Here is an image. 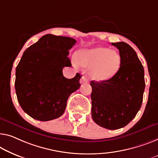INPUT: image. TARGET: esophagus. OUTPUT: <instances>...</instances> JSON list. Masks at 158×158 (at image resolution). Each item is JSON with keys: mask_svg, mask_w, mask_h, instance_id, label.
Wrapping results in <instances>:
<instances>
[{"mask_svg": "<svg viewBox=\"0 0 158 158\" xmlns=\"http://www.w3.org/2000/svg\"><path fill=\"white\" fill-rule=\"evenodd\" d=\"M89 83V79L85 76H83L80 79V84H87Z\"/></svg>", "mask_w": 158, "mask_h": 158, "instance_id": "34e87169", "label": "esophagus"}]
</instances>
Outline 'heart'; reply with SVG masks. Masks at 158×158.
<instances>
[{"label":"heart","mask_w":158,"mask_h":158,"mask_svg":"<svg viewBox=\"0 0 158 158\" xmlns=\"http://www.w3.org/2000/svg\"><path fill=\"white\" fill-rule=\"evenodd\" d=\"M77 63L81 67L91 68L90 76L96 81H106L114 77L121 67V56L116 51L98 47L83 49L79 53Z\"/></svg>","instance_id":"1"}]
</instances>
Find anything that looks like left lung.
Segmentation results:
<instances>
[{
    "label": "left lung",
    "mask_w": 158,
    "mask_h": 158,
    "mask_svg": "<svg viewBox=\"0 0 158 158\" xmlns=\"http://www.w3.org/2000/svg\"><path fill=\"white\" fill-rule=\"evenodd\" d=\"M119 50L121 67L114 77L91 81V116L109 130L123 128L140 110L145 90L144 69L135 50L124 42L111 43Z\"/></svg>",
    "instance_id": "left-lung-1"
}]
</instances>
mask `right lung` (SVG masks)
<instances>
[{
	"mask_svg": "<svg viewBox=\"0 0 158 158\" xmlns=\"http://www.w3.org/2000/svg\"><path fill=\"white\" fill-rule=\"evenodd\" d=\"M77 41L48 34L24 52L16 67L15 88L23 110L32 118L48 121L64 114L70 94L79 88L81 76H63L71 67L69 50Z\"/></svg>",
	"mask_w": 158,
	"mask_h": 158,
	"instance_id": "right-lung-1",
	"label": "right lung"
}]
</instances>
